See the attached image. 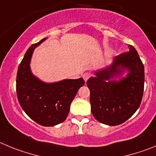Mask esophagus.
Masks as SVG:
<instances>
[{"instance_id": "esophagus-1", "label": "esophagus", "mask_w": 156, "mask_h": 156, "mask_svg": "<svg viewBox=\"0 0 156 156\" xmlns=\"http://www.w3.org/2000/svg\"><path fill=\"white\" fill-rule=\"evenodd\" d=\"M91 76V74L89 73V72H86V73L83 74V75H82L83 78H84V80H85V82H86V81H88V78H89Z\"/></svg>"}]
</instances>
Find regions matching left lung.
I'll list each match as a JSON object with an SVG mask.
<instances>
[{
  "mask_svg": "<svg viewBox=\"0 0 156 156\" xmlns=\"http://www.w3.org/2000/svg\"><path fill=\"white\" fill-rule=\"evenodd\" d=\"M129 51L115 57L112 65L95 71V77L87 81L93 116L102 124L115 126L133 115L143 96L144 65L137 51L132 45ZM126 69V78L119 82L112 78L120 76Z\"/></svg>",
  "mask_w": 156,
  "mask_h": 156,
  "instance_id": "1",
  "label": "left lung"
}]
</instances>
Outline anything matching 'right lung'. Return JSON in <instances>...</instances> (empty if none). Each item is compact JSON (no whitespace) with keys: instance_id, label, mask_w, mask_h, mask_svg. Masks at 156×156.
<instances>
[{"instance_id":"obj_1","label":"right lung","mask_w":156,"mask_h":156,"mask_svg":"<svg viewBox=\"0 0 156 156\" xmlns=\"http://www.w3.org/2000/svg\"><path fill=\"white\" fill-rule=\"evenodd\" d=\"M45 39L27 49L17 69L16 91L19 104L24 112L37 124L49 127L66 119L71 101L85 81L80 78L45 83L33 75L30 68L32 53Z\"/></svg>"}]
</instances>
